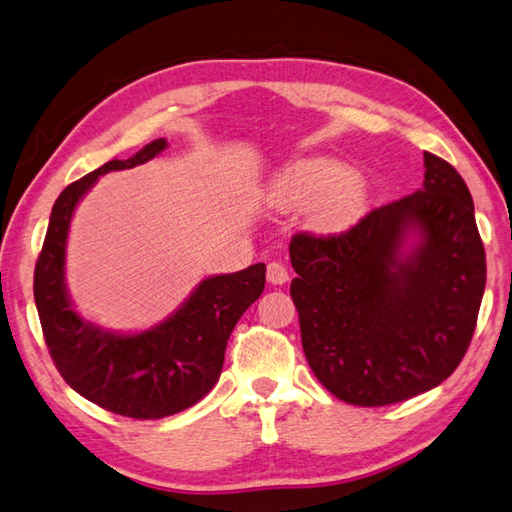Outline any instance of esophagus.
<instances>
[{
    "mask_svg": "<svg viewBox=\"0 0 512 512\" xmlns=\"http://www.w3.org/2000/svg\"><path fill=\"white\" fill-rule=\"evenodd\" d=\"M267 280L271 282V285H285V282L289 280V271L287 267L282 263H269L267 265Z\"/></svg>",
    "mask_w": 512,
    "mask_h": 512,
    "instance_id": "1",
    "label": "esophagus"
}]
</instances>
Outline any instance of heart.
Masks as SVG:
<instances>
[{
	"label": "heart",
	"mask_w": 512,
	"mask_h": 512,
	"mask_svg": "<svg viewBox=\"0 0 512 512\" xmlns=\"http://www.w3.org/2000/svg\"><path fill=\"white\" fill-rule=\"evenodd\" d=\"M271 197L280 208H309V225L320 234H339L355 225L368 206L363 179L331 157H311L282 173Z\"/></svg>",
	"instance_id": "1"
}]
</instances>
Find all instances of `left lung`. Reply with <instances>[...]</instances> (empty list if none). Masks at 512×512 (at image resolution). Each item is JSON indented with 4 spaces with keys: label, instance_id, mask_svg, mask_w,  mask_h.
Instances as JSON below:
<instances>
[{
    "label": "left lung",
    "instance_id": "left-lung-1",
    "mask_svg": "<svg viewBox=\"0 0 512 512\" xmlns=\"http://www.w3.org/2000/svg\"><path fill=\"white\" fill-rule=\"evenodd\" d=\"M419 243L400 254L406 232ZM291 298L306 361L339 401L401 403L460 366L486 285L484 245L460 173L425 153L414 195L370 210L342 234L298 232Z\"/></svg>",
    "mask_w": 512,
    "mask_h": 512
}]
</instances>
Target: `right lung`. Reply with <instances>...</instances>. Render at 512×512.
<instances>
[{
  "label": "right lung",
  "instance_id": "obj_1",
  "mask_svg": "<svg viewBox=\"0 0 512 512\" xmlns=\"http://www.w3.org/2000/svg\"><path fill=\"white\" fill-rule=\"evenodd\" d=\"M166 140H153L129 160H111L67 186L56 199L34 267V302L45 346L65 383L113 414L157 420L184 412L221 377L225 346L249 304L265 289V265L212 276L181 309L151 331L116 335L85 322L65 289V241L76 203L109 170L153 160Z\"/></svg>",
  "mask_w": 512,
  "mask_h": 512
}]
</instances>
